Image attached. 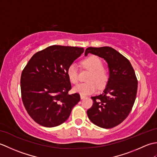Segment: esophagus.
Listing matches in <instances>:
<instances>
[{
	"instance_id": "esophagus-1",
	"label": "esophagus",
	"mask_w": 157,
	"mask_h": 157,
	"mask_svg": "<svg viewBox=\"0 0 157 157\" xmlns=\"http://www.w3.org/2000/svg\"><path fill=\"white\" fill-rule=\"evenodd\" d=\"M80 98H81V99H84L86 98V96L84 95H80Z\"/></svg>"
}]
</instances>
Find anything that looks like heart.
Wrapping results in <instances>:
<instances>
[{"label":"heart","instance_id":"b5f03b06","mask_svg":"<svg viewBox=\"0 0 157 157\" xmlns=\"http://www.w3.org/2000/svg\"><path fill=\"white\" fill-rule=\"evenodd\" d=\"M82 64L86 69L90 71L87 78V82L82 83L76 86L73 90L82 95H87L94 93L99 87L105 86L109 80V73L108 70L102 66V60L96 55H90L82 61ZM69 81L72 84H78L79 76L77 65L71 63L67 70Z\"/></svg>","mask_w":157,"mask_h":157}]
</instances>
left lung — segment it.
<instances>
[{
    "label": "left lung",
    "instance_id": "obj_1",
    "mask_svg": "<svg viewBox=\"0 0 157 157\" xmlns=\"http://www.w3.org/2000/svg\"><path fill=\"white\" fill-rule=\"evenodd\" d=\"M88 53L107 62L109 78L102 94L92 96L93 105L87 111L90 120L98 127L109 129L123 122L132 111L138 89V80L129 60L109 46L88 47Z\"/></svg>",
    "mask_w": 157,
    "mask_h": 157
}]
</instances>
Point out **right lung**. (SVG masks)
<instances>
[{
	"label": "right lung",
	"instance_id": "obj_1",
	"mask_svg": "<svg viewBox=\"0 0 157 157\" xmlns=\"http://www.w3.org/2000/svg\"><path fill=\"white\" fill-rule=\"evenodd\" d=\"M83 48L53 45L32 56L21 75L22 101L29 115L44 127L64 123L80 101L78 93L69 94L68 67L84 52Z\"/></svg>",
	"mask_w": 157,
	"mask_h": 157
}]
</instances>
